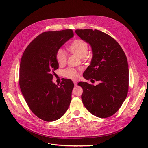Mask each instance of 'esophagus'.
I'll use <instances>...</instances> for the list:
<instances>
[{
  "mask_svg": "<svg viewBox=\"0 0 148 148\" xmlns=\"http://www.w3.org/2000/svg\"><path fill=\"white\" fill-rule=\"evenodd\" d=\"M74 86H77V82H75V81H74Z\"/></svg>",
  "mask_w": 148,
  "mask_h": 148,
  "instance_id": "1",
  "label": "esophagus"
}]
</instances>
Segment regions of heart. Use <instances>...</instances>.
<instances>
[{
	"instance_id": "1",
	"label": "heart",
	"mask_w": 148,
	"mask_h": 148,
	"mask_svg": "<svg viewBox=\"0 0 148 148\" xmlns=\"http://www.w3.org/2000/svg\"><path fill=\"white\" fill-rule=\"evenodd\" d=\"M68 51L73 54L79 56L80 59H84L89 56L88 44L82 39H77L73 41L68 47ZM56 59L58 64L60 66L64 65L66 62V54L63 49H59L56 54ZM62 75L67 79L76 80L79 77L80 73L77 70L68 68L64 70Z\"/></svg>"
}]
</instances>
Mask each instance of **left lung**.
Returning a JSON list of instances; mask_svg holds the SVG:
<instances>
[{
  "label": "left lung",
  "mask_w": 148,
  "mask_h": 148,
  "mask_svg": "<svg viewBox=\"0 0 148 148\" xmlns=\"http://www.w3.org/2000/svg\"><path fill=\"white\" fill-rule=\"evenodd\" d=\"M75 33L90 44L92 50L90 65L84 72V78L99 82L96 86L86 82L78 83L83 90V103L97 117H110L119 109L127 96V56L118 42L101 31L77 29Z\"/></svg>",
  "instance_id": "obj_1"
}]
</instances>
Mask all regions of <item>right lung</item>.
<instances>
[{
    "instance_id": "add662e5",
    "label": "right lung",
    "mask_w": 148,
    "mask_h": 148,
    "mask_svg": "<svg viewBox=\"0 0 148 148\" xmlns=\"http://www.w3.org/2000/svg\"><path fill=\"white\" fill-rule=\"evenodd\" d=\"M73 36L71 29L43 32L29 44L22 56L20 89L31 111L43 121L59 119L71 103L73 82L63 79L58 86L52 79L59 68L56 52Z\"/></svg>"
}]
</instances>
